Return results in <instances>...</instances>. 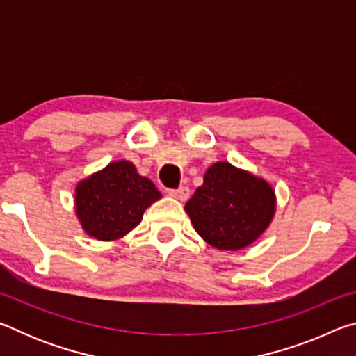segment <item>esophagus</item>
I'll return each mask as SVG.
<instances>
[{
  "instance_id": "34e87169",
  "label": "esophagus",
  "mask_w": 356,
  "mask_h": 356,
  "mask_svg": "<svg viewBox=\"0 0 356 356\" xmlns=\"http://www.w3.org/2000/svg\"><path fill=\"white\" fill-rule=\"evenodd\" d=\"M170 196L176 197V200H179V201H185V200H188V196H190V188L188 186H179L177 190H170Z\"/></svg>"
}]
</instances>
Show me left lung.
<instances>
[{
    "instance_id": "obj_1",
    "label": "left lung",
    "mask_w": 356,
    "mask_h": 356,
    "mask_svg": "<svg viewBox=\"0 0 356 356\" xmlns=\"http://www.w3.org/2000/svg\"><path fill=\"white\" fill-rule=\"evenodd\" d=\"M185 210L207 243L234 251L254 242L268 226L275 193L265 180L218 161L204 174Z\"/></svg>"
}]
</instances>
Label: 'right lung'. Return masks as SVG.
Segmentation results:
<instances>
[{"instance_id":"obj_1","label":"right lung","mask_w":356,"mask_h":356,"mask_svg":"<svg viewBox=\"0 0 356 356\" xmlns=\"http://www.w3.org/2000/svg\"><path fill=\"white\" fill-rule=\"evenodd\" d=\"M161 193L130 161H114L76 186V215L89 236L114 240L141 221L144 210Z\"/></svg>"}]
</instances>
